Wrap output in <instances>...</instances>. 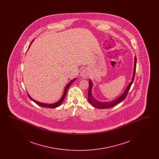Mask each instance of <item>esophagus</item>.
<instances>
[{
    "mask_svg": "<svg viewBox=\"0 0 159 159\" xmlns=\"http://www.w3.org/2000/svg\"><path fill=\"white\" fill-rule=\"evenodd\" d=\"M80 75H81V76H82L83 78H84V79H87V78L89 77V73H88V72L86 70H82V71H81Z\"/></svg>",
    "mask_w": 159,
    "mask_h": 159,
    "instance_id": "obj_1",
    "label": "esophagus"
}]
</instances>
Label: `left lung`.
Here are the masks:
<instances>
[{
	"label": "left lung",
	"mask_w": 159,
	"mask_h": 159,
	"mask_svg": "<svg viewBox=\"0 0 159 159\" xmlns=\"http://www.w3.org/2000/svg\"><path fill=\"white\" fill-rule=\"evenodd\" d=\"M136 57H135V62H134V73H133V76L132 78V80L131 82L129 83L128 86H127L126 89H125V91H124V92L121 94V95L116 99L115 100L111 101H109V102H100L98 101V100H96L92 96V83L91 80H89V91H88V99L89 102H90L92 106H93L95 108H100V109H103V108H111L113 107L114 106L117 105L118 104H119L120 102H121V101H123L126 98L129 91L130 88V86L132 85V84L134 82V78H135V71H136Z\"/></svg>",
	"instance_id": "obj_1"
}]
</instances>
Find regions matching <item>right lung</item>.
I'll use <instances>...</instances> for the list:
<instances>
[{
  "label": "right lung",
  "mask_w": 159,
  "mask_h": 159,
  "mask_svg": "<svg viewBox=\"0 0 159 159\" xmlns=\"http://www.w3.org/2000/svg\"><path fill=\"white\" fill-rule=\"evenodd\" d=\"M33 41H32V42H33ZM76 79L75 78V79H74L71 80V81H70V82L67 84V85L66 86V88H65V89H64V93H63V95H62V96L61 98L58 101H57V102H55V103H53V104H45V103L39 102H38L37 101H36V100H34V99H33L32 98L29 94H28V97H29V98L30 99L31 101H33V102H34L36 104H37L39 105V106L43 107L51 108H54L58 107H59V106H60L61 104H62V102H63V101L64 100V99H65V97H66V94H67V91H68L69 87L70 86V85L71 84V83H73V82Z\"/></svg>",
  "instance_id": "1"
}]
</instances>
